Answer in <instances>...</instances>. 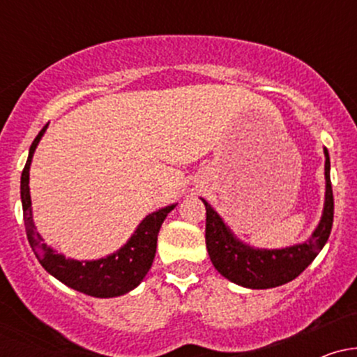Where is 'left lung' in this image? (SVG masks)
Instances as JSON below:
<instances>
[{"label":"left lung","mask_w":357,"mask_h":357,"mask_svg":"<svg viewBox=\"0 0 357 357\" xmlns=\"http://www.w3.org/2000/svg\"><path fill=\"white\" fill-rule=\"evenodd\" d=\"M326 154V204L319 227L315 228L309 241L282 250H257L240 243L218 213L208 204L206 206V248L210 258L223 277L248 289H272L284 285L301 275L312 264L333 230L334 220V196L331 186V161Z\"/></svg>","instance_id":"1"}]
</instances>
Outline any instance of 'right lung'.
Masks as SVG:
<instances>
[{"instance_id": "add662e5", "label": "right lung", "mask_w": 357, "mask_h": 357, "mask_svg": "<svg viewBox=\"0 0 357 357\" xmlns=\"http://www.w3.org/2000/svg\"><path fill=\"white\" fill-rule=\"evenodd\" d=\"M45 129L38 132L35 141L30 146V154L22 173V203L23 220L26 228V236L30 247L42 264V267L59 278L61 284L72 287L82 294L90 297H117L124 296L129 290L136 289L142 278L149 272L153 265L155 247H158V233L167 213L174 210L176 204L161 208L159 211L151 213L141 221L137 230L130 236V240L114 255L92 261H79L65 258L60 253H55L50 247L43 243V238L35 230L33 216H31V198H30V165L36 149V144L42 139Z\"/></svg>"}]
</instances>
